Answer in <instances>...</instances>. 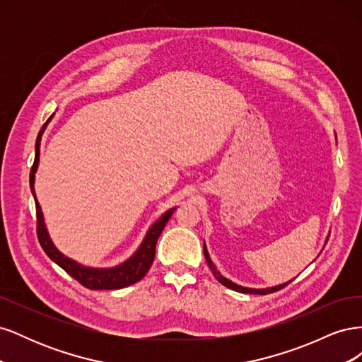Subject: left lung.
<instances>
[{"instance_id": "1", "label": "left lung", "mask_w": 362, "mask_h": 362, "mask_svg": "<svg viewBox=\"0 0 362 362\" xmlns=\"http://www.w3.org/2000/svg\"><path fill=\"white\" fill-rule=\"evenodd\" d=\"M204 255H205V259H206V264H208V267H210V270L213 272V275H214V278L222 284V286H225V287H228V288H231V290H234V291H238V293H249V294H269V293H275V291H278V290H281V288H284L286 286H288V284L291 282H287V284H284V286H278V287H273V288H264V290H254V288H245V287H242V286H237V284H234V282H231V281H228L226 278H223L222 275H221V272H218L217 269H216V266L213 264V261L210 259V255H208V252H206V247H205V245H204Z\"/></svg>"}]
</instances>
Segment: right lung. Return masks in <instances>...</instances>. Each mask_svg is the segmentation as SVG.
<instances>
[{"label": "right lung", "mask_w": 362, "mask_h": 362, "mask_svg": "<svg viewBox=\"0 0 362 362\" xmlns=\"http://www.w3.org/2000/svg\"><path fill=\"white\" fill-rule=\"evenodd\" d=\"M47 125V124H45ZM42 127L40 133L36 139V157H35V163L31 166V172H30V187H31V193L35 196V172L37 169L39 164V146H40V137L43 133ZM175 208L169 210L168 213H164L158 221L152 225V228L148 231L144 243L139 247V250L136 254L131 257L128 261H125L124 264H120L115 269H87L83 267L80 264H76L75 261L66 258L64 255H62L60 252L54 247L52 242L48 237V233L45 229V225H43V217H42V211L40 206L36 201V217H37V225H36V233H37V238L39 243L42 246V249L45 250V254L59 264L64 272L71 275L75 281H78L83 287L89 288V290H117V288H124L128 286H133V284L139 282L141 278H144L149 267L152 266V261H154L156 257V245L157 240L161 234V231L166 226L168 221L170 218V216L173 214Z\"/></svg>", "instance_id": "obj_1"}]
</instances>
